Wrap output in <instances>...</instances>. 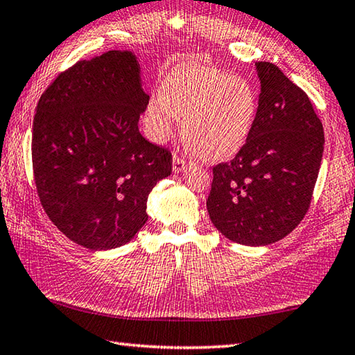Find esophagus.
<instances>
[{"label":"esophagus","instance_id":"obj_1","mask_svg":"<svg viewBox=\"0 0 355 355\" xmlns=\"http://www.w3.org/2000/svg\"><path fill=\"white\" fill-rule=\"evenodd\" d=\"M172 164H173V172L178 173V172H183V171L188 169V167H191V161H186V158L175 155V157H173Z\"/></svg>","mask_w":355,"mask_h":355}]
</instances>
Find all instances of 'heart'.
I'll return each instance as SVG.
<instances>
[{
	"label": "heart",
	"mask_w": 355,
	"mask_h": 355,
	"mask_svg": "<svg viewBox=\"0 0 355 355\" xmlns=\"http://www.w3.org/2000/svg\"><path fill=\"white\" fill-rule=\"evenodd\" d=\"M257 94L239 76L206 65H180L161 83V96L146 108L149 137H172L177 116L183 119V138L192 152L206 159H223L239 152L253 128Z\"/></svg>",
	"instance_id": "heart-1"
}]
</instances>
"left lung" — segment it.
<instances>
[{"mask_svg": "<svg viewBox=\"0 0 355 355\" xmlns=\"http://www.w3.org/2000/svg\"><path fill=\"white\" fill-rule=\"evenodd\" d=\"M259 107L251 133L228 163L212 167L206 208L230 241H281L311 206L323 157V124L311 99L270 62H256Z\"/></svg>", "mask_w": 355, "mask_h": 355, "instance_id": "obj_1", "label": "left lung"}]
</instances>
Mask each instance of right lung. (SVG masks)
Listing matches in <instances>:
<instances>
[{"label":"right lung","instance_id":"1","mask_svg":"<svg viewBox=\"0 0 355 355\" xmlns=\"http://www.w3.org/2000/svg\"><path fill=\"white\" fill-rule=\"evenodd\" d=\"M149 96L128 51L62 71L32 127V171L44 212L89 250L121 247L147 222V198L171 175L172 153L139 133Z\"/></svg>","mask_w":355,"mask_h":355}]
</instances>
